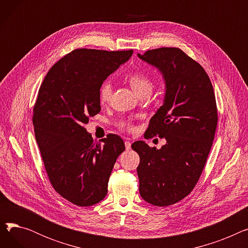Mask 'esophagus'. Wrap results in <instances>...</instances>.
Wrapping results in <instances>:
<instances>
[{"mask_svg": "<svg viewBox=\"0 0 248 248\" xmlns=\"http://www.w3.org/2000/svg\"><path fill=\"white\" fill-rule=\"evenodd\" d=\"M124 145H125V150L126 151L132 149V144H131V141H129V140H125L124 141Z\"/></svg>", "mask_w": 248, "mask_h": 248, "instance_id": "1", "label": "esophagus"}]
</instances>
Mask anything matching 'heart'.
<instances>
[{
	"mask_svg": "<svg viewBox=\"0 0 248 248\" xmlns=\"http://www.w3.org/2000/svg\"><path fill=\"white\" fill-rule=\"evenodd\" d=\"M128 82L131 84L132 88L135 90V93L138 94L142 90H151L152 89V79L151 77L145 73V72H133L128 76ZM112 94V85L111 82L107 80L101 83L98 89V96L99 100L102 103H106L110 99V96ZM119 125L122 128L131 129L132 124L128 121H121Z\"/></svg>",
	"mask_w": 248,
	"mask_h": 248,
	"instance_id": "obj_1",
	"label": "heart"
}]
</instances>
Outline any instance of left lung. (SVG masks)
<instances>
[{"instance_id":"left-lung-1","label":"left lung","mask_w":248,"mask_h":248,"mask_svg":"<svg viewBox=\"0 0 248 248\" xmlns=\"http://www.w3.org/2000/svg\"><path fill=\"white\" fill-rule=\"evenodd\" d=\"M138 56L159 69L166 86L163 106L151 119L145 138L167 140L159 150L142 140L132 145L140 155V194L152 205L169 206L188 196L202 174L218 121L214 90L204 68L179 48Z\"/></svg>"}]
</instances>
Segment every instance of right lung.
Returning a JSON list of instances; mask_svg holds the SVG:
<instances>
[{
    "instance_id": "right-lung-1",
    "label": "right lung",
    "mask_w": 248,
    "mask_h": 248,
    "mask_svg": "<svg viewBox=\"0 0 248 248\" xmlns=\"http://www.w3.org/2000/svg\"><path fill=\"white\" fill-rule=\"evenodd\" d=\"M133 50L76 49L46 74L34 106L33 124L47 175L55 191L81 207L100 202L117 157L121 137L94 141L84 124L100 111L98 89Z\"/></svg>"
}]
</instances>
